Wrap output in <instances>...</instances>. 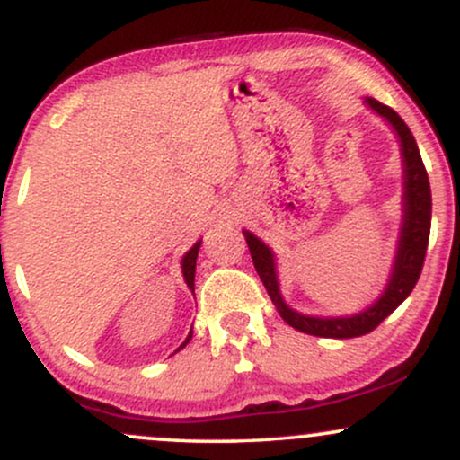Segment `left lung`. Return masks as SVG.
Wrapping results in <instances>:
<instances>
[{
  "label": "left lung",
  "mask_w": 460,
  "mask_h": 460,
  "mask_svg": "<svg viewBox=\"0 0 460 460\" xmlns=\"http://www.w3.org/2000/svg\"><path fill=\"white\" fill-rule=\"evenodd\" d=\"M363 103L378 114L385 123L392 128L398 138L400 160H402V218H400L398 240H395V252L389 277L385 288L381 289L372 303L361 307L355 314L348 315H311L294 309L283 298L281 281H279V260L277 252L272 251L261 237L251 234L248 229H242L246 237L248 251H251L252 263L260 279L266 285L268 296L274 303L281 318L289 326L300 332L315 337H335V340H348V337L366 335V332L376 329L381 322L394 314L400 305L409 298L413 292L417 279L424 266L426 248H429L430 235V216H432V197L430 183L426 175L424 162H421L417 142L406 128V123L394 112L392 108L383 105L372 97H363Z\"/></svg>",
  "instance_id": "1"
}]
</instances>
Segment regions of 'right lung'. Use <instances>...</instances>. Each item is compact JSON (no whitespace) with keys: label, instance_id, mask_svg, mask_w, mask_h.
<instances>
[{"label":"right lung","instance_id":"right-lung-1","mask_svg":"<svg viewBox=\"0 0 460 460\" xmlns=\"http://www.w3.org/2000/svg\"><path fill=\"white\" fill-rule=\"evenodd\" d=\"M200 242H203V240L194 242V246L190 248V251L186 252V255L181 257V274H183V281H186L188 289H192V294H194V272H197V257H199V248H200ZM190 340H192V331L188 332V337H186V340H183V344L179 346L175 352L181 350V348H186V344H188Z\"/></svg>","mask_w":460,"mask_h":460}]
</instances>
